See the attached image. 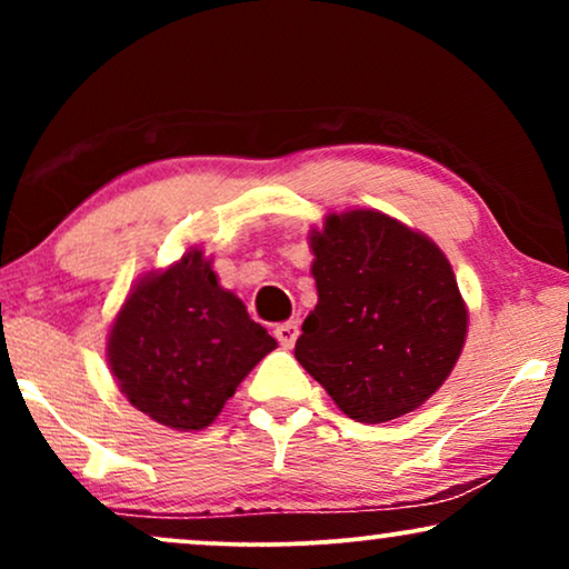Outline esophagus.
Here are the masks:
<instances>
[{"mask_svg": "<svg viewBox=\"0 0 569 569\" xmlns=\"http://www.w3.org/2000/svg\"><path fill=\"white\" fill-rule=\"evenodd\" d=\"M274 337H277V341H279V345H282L284 349H292V345H295V341H298V337H300V326H298V321L279 323L277 329H274Z\"/></svg>", "mask_w": 569, "mask_h": 569, "instance_id": "obj_1", "label": "esophagus"}]
</instances>
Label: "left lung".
Segmentation results:
<instances>
[{
  "instance_id": "1",
  "label": "left lung",
  "mask_w": 569,
  "mask_h": 569,
  "mask_svg": "<svg viewBox=\"0 0 569 569\" xmlns=\"http://www.w3.org/2000/svg\"><path fill=\"white\" fill-rule=\"evenodd\" d=\"M318 302L295 357L349 419H399L456 368L469 308L438 243L378 209L326 214L308 232Z\"/></svg>"
}]
</instances>
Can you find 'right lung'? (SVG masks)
<instances>
[{
	"label": "right lung",
	"instance_id": "obj_1",
	"mask_svg": "<svg viewBox=\"0 0 569 569\" xmlns=\"http://www.w3.org/2000/svg\"><path fill=\"white\" fill-rule=\"evenodd\" d=\"M277 341L224 290L201 248L131 287L106 339L111 376L131 407L162 427L199 432Z\"/></svg>",
	"mask_w": 569,
	"mask_h": 569
}]
</instances>
